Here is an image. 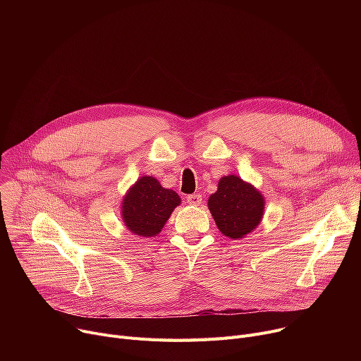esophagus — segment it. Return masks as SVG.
<instances>
[{
    "mask_svg": "<svg viewBox=\"0 0 361 361\" xmlns=\"http://www.w3.org/2000/svg\"><path fill=\"white\" fill-rule=\"evenodd\" d=\"M187 202L190 204H195V206H199L202 203V195L199 193H195V195H188L187 196Z\"/></svg>",
    "mask_w": 361,
    "mask_h": 361,
    "instance_id": "1",
    "label": "esophagus"
}]
</instances>
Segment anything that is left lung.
Listing matches in <instances>:
<instances>
[{
    "label": "left lung",
    "instance_id": "1",
    "mask_svg": "<svg viewBox=\"0 0 361 361\" xmlns=\"http://www.w3.org/2000/svg\"><path fill=\"white\" fill-rule=\"evenodd\" d=\"M207 204L219 231L230 238H241L255 230L264 207L256 188L235 176L221 178L216 193L211 195Z\"/></svg>",
    "mask_w": 361,
    "mask_h": 361
}]
</instances>
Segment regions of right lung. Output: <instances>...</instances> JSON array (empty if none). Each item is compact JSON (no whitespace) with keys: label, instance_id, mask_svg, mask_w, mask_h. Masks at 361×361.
Listing matches in <instances>:
<instances>
[{"label":"right lung","instance_id":"right-lung-1","mask_svg":"<svg viewBox=\"0 0 361 361\" xmlns=\"http://www.w3.org/2000/svg\"><path fill=\"white\" fill-rule=\"evenodd\" d=\"M178 204L180 196L174 190L162 187L154 177H142L126 195L121 214L131 233L154 237Z\"/></svg>","mask_w":361,"mask_h":361}]
</instances>
